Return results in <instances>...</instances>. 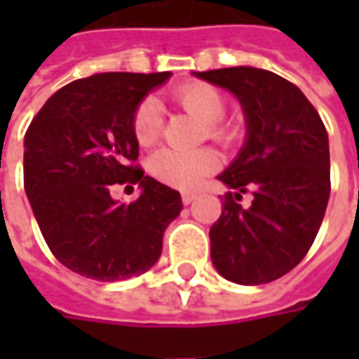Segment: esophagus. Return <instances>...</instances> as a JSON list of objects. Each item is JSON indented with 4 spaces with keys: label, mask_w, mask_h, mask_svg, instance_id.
Returning <instances> with one entry per match:
<instances>
[{
    "label": "esophagus",
    "mask_w": 359,
    "mask_h": 359,
    "mask_svg": "<svg viewBox=\"0 0 359 359\" xmlns=\"http://www.w3.org/2000/svg\"><path fill=\"white\" fill-rule=\"evenodd\" d=\"M196 198H198V196H196L194 191H184V194H182V201H184L186 205H189V203L196 200Z\"/></svg>",
    "instance_id": "34e87169"
}]
</instances>
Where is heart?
Wrapping results in <instances>:
<instances>
[{
    "label": "heart",
    "mask_w": 359,
    "mask_h": 359,
    "mask_svg": "<svg viewBox=\"0 0 359 359\" xmlns=\"http://www.w3.org/2000/svg\"><path fill=\"white\" fill-rule=\"evenodd\" d=\"M173 102L186 109L187 114L196 116L205 123L208 137L217 144H231L236 140V130L224 123L222 118L226 114V97L224 93L210 86V83H187L173 93ZM131 130L137 144H156L163 130V114L156 100H144L135 107L131 118ZM219 168V159L212 149H196V151H182V149H159L149 159V172L159 182L180 189H194L198 187L215 170Z\"/></svg>",
    "instance_id": "1"
}]
</instances>
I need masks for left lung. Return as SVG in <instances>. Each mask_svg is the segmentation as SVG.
Returning <instances> with one entry per match:
<instances>
[{"label": "left lung", "instance_id": "left-lung-1", "mask_svg": "<svg viewBox=\"0 0 359 359\" xmlns=\"http://www.w3.org/2000/svg\"><path fill=\"white\" fill-rule=\"evenodd\" d=\"M243 107L245 144L217 175L231 189L210 229L212 262L233 283L259 285L306 257L330 200V144L320 114L292 81L257 67L196 74ZM252 193L248 208L241 196Z\"/></svg>", "mask_w": 359, "mask_h": 359}]
</instances>
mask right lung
Here are the masks:
<instances>
[{
  "label": "right lung",
  "mask_w": 359,
  "mask_h": 359,
  "mask_svg": "<svg viewBox=\"0 0 359 359\" xmlns=\"http://www.w3.org/2000/svg\"><path fill=\"white\" fill-rule=\"evenodd\" d=\"M161 74H95L49 97L23 140V186L51 254L65 268L97 282L140 276L161 255L163 231L184 203L180 191L144 175L131 130L135 107ZM114 183H140L126 206Z\"/></svg>",
  "instance_id": "obj_1"
}]
</instances>
